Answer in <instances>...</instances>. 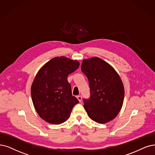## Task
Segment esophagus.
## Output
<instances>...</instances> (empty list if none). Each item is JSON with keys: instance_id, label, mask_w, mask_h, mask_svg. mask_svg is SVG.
Returning <instances> with one entry per match:
<instances>
[{"instance_id": "1", "label": "esophagus", "mask_w": 155, "mask_h": 155, "mask_svg": "<svg viewBox=\"0 0 155 155\" xmlns=\"http://www.w3.org/2000/svg\"><path fill=\"white\" fill-rule=\"evenodd\" d=\"M77 99L78 100V101L81 102V101H82V96H77Z\"/></svg>"}]
</instances>
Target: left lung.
Returning <instances> with one entry per match:
<instances>
[{"instance_id":"1","label":"left lung","mask_w":155,"mask_h":155,"mask_svg":"<svg viewBox=\"0 0 155 155\" xmlns=\"http://www.w3.org/2000/svg\"><path fill=\"white\" fill-rule=\"evenodd\" d=\"M81 70L89 84L90 98L84 99L89 117L98 123L109 122L123 106L124 89L121 78L109 64L98 57L83 60Z\"/></svg>"}]
</instances>
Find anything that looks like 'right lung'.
<instances>
[{
	"instance_id": "right-lung-1",
	"label": "right lung",
	"mask_w": 155,
	"mask_h": 155,
	"mask_svg": "<svg viewBox=\"0 0 155 155\" xmlns=\"http://www.w3.org/2000/svg\"><path fill=\"white\" fill-rule=\"evenodd\" d=\"M79 66L77 61L56 57L38 71L31 86V97L36 110L45 121L54 124L64 123L79 103L72 95L67 80Z\"/></svg>"
}]
</instances>
